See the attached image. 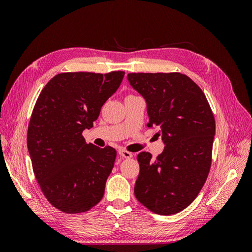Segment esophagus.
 <instances>
[{
	"label": "esophagus",
	"instance_id": "1",
	"mask_svg": "<svg viewBox=\"0 0 252 252\" xmlns=\"http://www.w3.org/2000/svg\"><path fill=\"white\" fill-rule=\"evenodd\" d=\"M119 155H120L121 157L125 158H132V154H131V152L126 151V150H124V149L119 150Z\"/></svg>",
	"mask_w": 252,
	"mask_h": 252
}]
</instances>
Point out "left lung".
I'll return each mask as SVG.
<instances>
[{
	"mask_svg": "<svg viewBox=\"0 0 252 252\" xmlns=\"http://www.w3.org/2000/svg\"><path fill=\"white\" fill-rule=\"evenodd\" d=\"M130 86L147 106V126L165 145L156 159L138 156L134 195L149 210L174 215L193 202L208 177L216 121L202 89L179 72L128 73Z\"/></svg>",
	"mask_w": 252,
	"mask_h": 252,
	"instance_id": "1",
	"label": "left lung"
}]
</instances>
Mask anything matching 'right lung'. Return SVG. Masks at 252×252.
Here are the masks:
<instances>
[{
    "label": "right lung",
    "mask_w": 252,
    "mask_h": 252,
    "mask_svg": "<svg viewBox=\"0 0 252 252\" xmlns=\"http://www.w3.org/2000/svg\"><path fill=\"white\" fill-rule=\"evenodd\" d=\"M124 74L60 73L37 97L28 126V152L43 193L61 211L84 212L102 200L117 151L87 144L82 133L94 127Z\"/></svg>",
    "instance_id": "1"
}]
</instances>
